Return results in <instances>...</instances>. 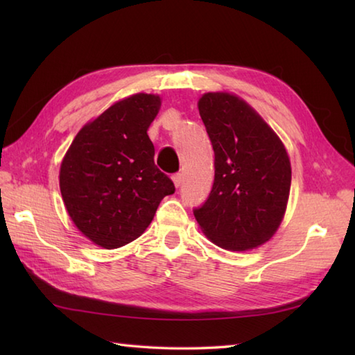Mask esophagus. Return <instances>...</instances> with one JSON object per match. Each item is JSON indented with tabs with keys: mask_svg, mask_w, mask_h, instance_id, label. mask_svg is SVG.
Masks as SVG:
<instances>
[{
	"mask_svg": "<svg viewBox=\"0 0 355 355\" xmlns=\"http://www.w3.org/2000/svg\"><path fill=\"white\" fill-rule=\"evenodd\" d=\"M172 182H173V184H175V187L182 186V183H183V175H182V173H173Z\"/></svg>",
	"mask_w": 355,
	"mask_h": 355,
	"instance_id": "1",
	"label": "esophagus"
}]
</instances>
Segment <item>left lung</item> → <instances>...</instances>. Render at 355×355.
Instances as JSON below:
<instances>
[{"label":"left lung","mask_w":355,"mask_h":355,"mask_svg":"<svg viewBox=\"0 0 355 355\" xmlns=\"http://www.w3.org/2000/svg\"><path fill=\"white\" fill-rule=\"evenodd\" d=\"M198 111L215 150V180L207 201L193 210L195 220L218 247L253 250L273 238L284 220L288 153L273 128L236 94L205 93Z\"/></svg>","instance_id":"1"}]
</instances>
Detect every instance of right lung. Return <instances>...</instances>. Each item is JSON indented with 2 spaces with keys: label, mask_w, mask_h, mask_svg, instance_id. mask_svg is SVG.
<instances>
[{
  "label": "right lung",
  "mask_w": 355,
  "mask_h": 355,
  "mask_svg": "<svg viewBox=\"0 0 355 355\" xmlns=\"http://www.w3.org/2000/svg\"><path fill=\"white\" fill-rule=\"evenodd\" d=\"M158 94L123 97L80 128L62 158L59 187L78 230L107 250L132 243L175 186L157 169L148 130Z\"/></svg>",
  "instance_id": "obj_1"
}]
</instances>
